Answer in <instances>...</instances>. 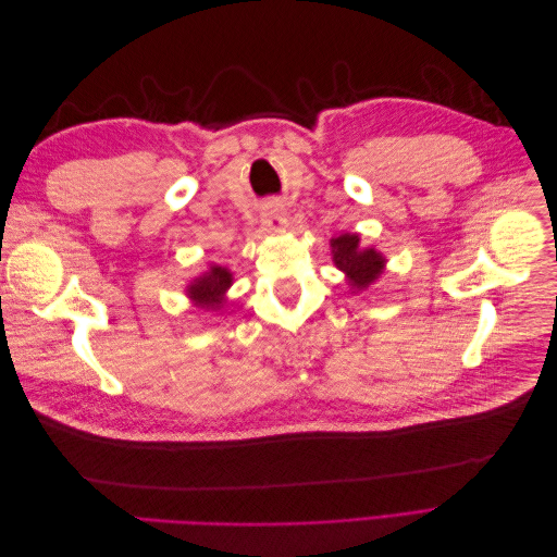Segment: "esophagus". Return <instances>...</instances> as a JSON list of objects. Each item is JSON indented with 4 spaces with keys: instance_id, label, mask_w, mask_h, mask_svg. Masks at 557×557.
Wrapping results in <instances>:
<instances>
[{
    "instance_id": "34e87169",
    "label": "esophagus",
    "mask_w": 557,
    "mask_h": 557,
    "mask_svg": "<svg viewBox=\"0 0 557 557\" xmlns=\"http://www.w3.org/2000/svg\"><path fill=\"white\" fill-rule=\"evenodd\" d=\"M288 225V215H285V205L278 199H269L262 205V230L264 232H278Z\"/></svg>"
}]
</instances>
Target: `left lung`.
Segmentation results:
<instances>
[{
  "mask_svg": "<svg viewBox=\"0 0 557 557\" xmlns=\"http://www.w3.org/2000/svg\"><path fill=\"white\" fill-rule=\"evenodd\" d=\"M330 246L332 260L346 274L350 293L367 290L383 274L385 258L376 248H364L360 234H339Z\"/></svg>",
  "mask_w": 557,
  "mask_h": 557,
  "instance_id": "left-lung-1",
  "label": "left lung"
}]
</instances>
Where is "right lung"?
<instances>
[{
    "instance_id": "1",
    "label": "right lung",
    "mask_w": 557,
    "mask_h": 557,
    "mask_svg": "<svg viewBox=\"0 0 557 557\" xmlns=\"http://www.w3.org/2000/svg\"><path fill=\"white\" fill-rule=\"evenodd\" d=\"M232 285V272L227 267H218V264H211L209 272H205L201 276H197L195 281H190L188 288H185V293H188L190 301L195 307L199 309H211V311H218L223 309L225 305V295L230 290Z\"/></svg>"
}]
</instances>
